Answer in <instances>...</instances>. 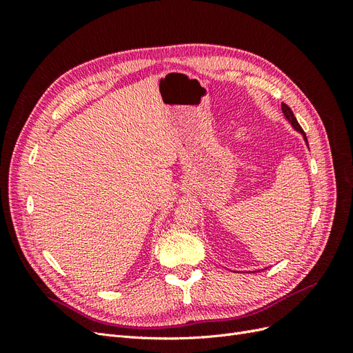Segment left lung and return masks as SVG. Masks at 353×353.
I'll list each match as a JSON object with an SVG mask.
<instances>
[{
    "instance_id": "left-lung-1",
    "label": "left lung",
    "mask_w": 353,
    "mask_h": 353,
    "mask_svg": "<svg viewBox=\"0 0 353 353\" xmlns=\"http://www.w3.org/2000/svg\"><path fill=\"white\" fill-rule=\"evenodd\" d=\"M281 109H283V113H284V116H285V119L292 123V126L294 128L296 131H299L301 132L302 135H303V138H305V141H306V144H307V138H306V135H305V132H303V130H302V126L299 125V122L296 121V117H294V114H293V112H292V109L288 108L287 104H281Z\"/></svg>"
}]
</instances>
